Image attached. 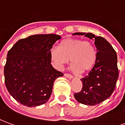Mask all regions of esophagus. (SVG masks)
<instances>
[{"label": "esophagus", "mask_w": 125, "mask_h": 125, "mask_svg": "<svg viewBox=\"0 0 125 125\" xmlns=\"http://www.w3.org/2000/svg\"><path fill=\"white\" fill-rule=\"evenodd\" d=\"M64 76H65V78H68L69 79L73 78V76H72L71 74H69V73H65V74H64Z\"/></svg>", "instance_id": "esophagus-1"}]
</instances>
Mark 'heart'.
Segmentation results:
<instances>
[{"instance_id": "b5f03b06", "label": "heart", "mask_w": 125, "mask_h": 125, "mask_svg": "<svg viewBox=\"0 0 125 125\" xmlns=\"http://www.w3.org/2000/svg\"><path fill=\"white\" fill-rule=\"evenodd\" d=\"M50 57L57 70H62L70 59L71 70L76 72L90 70L96 63V51L90 42L82 39L68 38L61 41L59 47L50 49Z\"/></svg>"}]
</instances>
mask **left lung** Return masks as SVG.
I'll list each match as a JSON object with an SVG mask.
<instances>
[{"label": "left lung", "instance_id": "1", "mask_svg": "<svg viewBox=\"0 0 125 125\" xmlns=\"http://www.w3.org/2000/svg\"><path fill=\"white\" fill-rule=\"evenodd\" d=\"M94 41L96 60L88 76L80 79L82 88L74 94L76 100L85 105L98 104L108 98L115 89L118 78L117 55L112 45L104 38L91 33H75Z\"/></svg>", "mask_w": 125, "mask_h": 125}]
</instances>
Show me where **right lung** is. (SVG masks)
<instances>
[{"label": "right lung", "mask_w": 125, "mask_h": 125, "mask_svg": "<svg viewBox=\"0 0 125 125\" xmlns=\"http://www.w3.org/2000/svg\"><path fill=\"white\" fill-rule=\"evenodd\" d=\"M62 38L55 34L20 39L7 53L4 75L9 94L21 104L35 107L46 103L56 78L63 76L51 64L50 49Z\"/></svg>", "instance_id": "right-lung-1"}]
</instances>
